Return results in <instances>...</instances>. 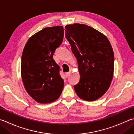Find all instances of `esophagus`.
Returning a JSON list of instances; mask_svg holds the SVG:
<instances>
[{
	"label": "esophagus",
	"mask_w": 134,
	"mask_h": 134,
	"mask_svg": "<svg viewBox=\"0 0 134 134\" xmlns=\"http://www.w3.org/2000/svg\"><path fill=\"white\" fill-rule=\"evenodd\" d=\"M71 74V72H67L65 73V76H66V77H69V76Z\"/></svg>",
	"instance_id": "obj_1"
}]
</instances>
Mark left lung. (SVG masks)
<instances>
[{"label":"left lung","mask_w":134,"mask_h":134,"mask_svg":"<svg viewBox=\"0 0 134 134\" xmlns=\"http://www.w3.org/2000/svg\"><path fill=\"white\" fill-rule=\"evenodd\" d=\"M65 28V38L77 60L80 74L74 90L83 100H96L108 90L113 77L111 44L104 34L87 25L75 23Z\"/></svg>","instance_id":"8db88e82"}]
</instances>
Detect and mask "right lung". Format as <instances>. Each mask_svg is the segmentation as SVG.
Segmentation results:
<instances>
[{"label":"right lung","mask_w":134,"mask_h":134,"mask_svg":"<svg viewBox=\"0 0 134 134\" xmlns=\"http://www.w3.org/2000/svg\"><path fill=\"white\" fill-rule=\"evenodd\" d=\"M64 32L63 26L44 28L31 36L24 48L21 64L23 84L38 103L53 102L62 92L64 81L53 55L62 43Z\"/></svg>","instance_id":"add662e5"}]
</instances>
